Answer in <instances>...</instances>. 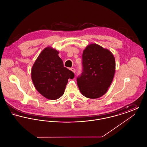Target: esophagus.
<instances>
[{
    "label": "esophagus",
    "instance_id": "1",
    "mask_svg": "<svg viewBox=\"0 0 147 147\" xmlns=\"http://www.w3.org/2000/svg\"><path fill=\"white\" fill-rule=\"evenodd\" d=\"M69 69H70L71 71H72L73 73H75V72H76V70H75V69H74V68H70Z\"/></svg>",
    "mask_w": 147,
    "mask_h": 147
}]
</instances>
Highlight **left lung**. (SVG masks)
I'll return each mask as SVG.
<instances>
[{"instance_id": "left-lung-1", "label": "left lung", "mask_w": 147, "mask_h": 147, "mask_svg": "<svg viewBox=\"0 0 147 147\" xmlns=\"http://www.w3.org/2000/svg\"><path fill=\"white\" fill-rule=\"evenodd\" d=\"M83 72L78 77L80 92L89 98L103 96L112 83L115 59L107 49L95 43L89 45L83 53Z\"/></svg>"}]
</instances>
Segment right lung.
I'll return each mask as SVG.
<instances>
[{
    "label": "right lung",
    "mask_w": 147,
    "mask_h": 147,
    "mask_svg": "<svg viewBox=\"0 0 147 147\" xmlns=\"http://www.w3.org/2000/svg\"><path fill=\"white\" fill-rule=\"evenodd\" d=\"M59 52L47 47L41 52L34 64L31 79L36 90L45 98L56 100L64 94L68 79L74 73L64 67Z\"/></svg>",
    "instance_id": "1"
}]
</instances>
